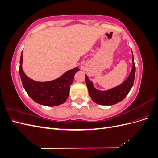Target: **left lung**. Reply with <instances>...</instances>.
I'll return each instance as SVG.
<instances>
[{"instance_id": "1", "label": "left lung", "mask_w": 158, "mask_h": 158, "mask_svg": "<svg viewBox=\"0 0 158 158\" xmlns=\"http://www.w3.org/2000/svg\"><path fill=\"white\" fill-rule=\"evenodd\" d=\"M132 61V68L125 82L116 87L106 91L99 90L95 88L94 86L93 82L89 80L88 76L85 74V84L87 85L89 94L94 102L102 106H112L125 99L131 91L135 80L136 67L134 62V56Z\"/></svg>"}]
</instances>
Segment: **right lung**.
I'll list each match as a JSON object with an SVG mask.
<instances>
[{
  "mask_svg": "<svg viewBox=\"0 0 158 158\" xmlns=\"http://www.w3.org/2000/svg\"><path fill=\"white\" fill-rule=\"evenodd\" d=\"M22 52L20 61V76L26 92L36 103L45 106L53 107L64 103L67 99L70 85L74 74L80 70L78 67L65 73L55 80L48 82H37L26 75L22 69Z\"/></svg>",
  "mask_w": 158,
  "mask_h": 158,
  "instance_id": "1",
  "label": "right lung"
}]
</instances>
